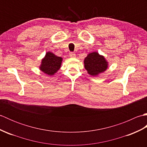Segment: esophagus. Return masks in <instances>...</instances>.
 Listing matches in <instances>:
<instances>
[{"mask_svg":"<svg viewBox=\"0 0 147 147\" xmlns=\"http://www.w3.org/2000/svg\"><path fill=\"white\" fill-rule=\"evenodd\" d=\"M69 57H76V54H74V52H71L69 54Z\"/></svg>","mask_w":147,"mask_h":147,"instance_id":"34e87169","label":"esophagus"}]
</instances>
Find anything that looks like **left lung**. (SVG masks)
<instances>
[{"instance_id":"left-lung-1","label":"left lung","mask_w":147,"mask_h":147,"mask_svg":"<svg viewBox=\"0 0 147 147\" xmlns=\"http://www.w3.org/2000/svg\"><path fill=\"white\" fill-rule=\"evenodd\" d=\"M108 64L104 56L100 55L97 52L90 53L84 59L85 69L91 76H96L104 73L107 70Z\"/></svg>"}]
</instances>
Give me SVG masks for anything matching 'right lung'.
Listing matches in <instances>:
<instances>
[{"mask_svg": "<svg viewBox=\"0 0 147 147\" xmlns=\"http://www.w3.org/2000/svg\"><path fill=\"white\" fill-rule=\"evenodd\" d=\"M62 58L55 55L52 52H47L42 59L40 69L49 76H53L61 67Z\"/></svg>", "mask_w": 147, "mask_h": 147, "instance_id": "obj_1", "label": "right lung"}]
</instances>
